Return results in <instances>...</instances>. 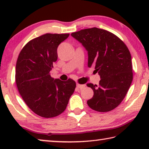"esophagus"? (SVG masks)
<instances>
[{
  "instance_id": "1",
  "label": "esophagus",
  "mask_w": 149,
  "mask_h": 149,
  "mask_svg": "<svg viewBox=\"0 0 149 149\" xmlns=\"http://www.w3.org/2000/svg\"><path fill=\"white\" fill-rule=\"evenodd\" d=\"M85 87V85H81V84H77V87L79 88V89H84Z\"/></svg>"
}]
</instances>
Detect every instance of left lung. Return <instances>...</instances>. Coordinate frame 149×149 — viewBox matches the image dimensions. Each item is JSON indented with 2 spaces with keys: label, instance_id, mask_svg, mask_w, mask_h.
I'll list each match as a JSON object with an SVG mask.
<instances>
[{
  "label": "left lung",
  "instance_id": "8db88e82",
  "mask_svg": "<svg viewBox=\"0 0 149 149\" xmlns=\"http://www.w3.org/2000/svg\"><path fill=\"white\" fill-rule=\"evenodd\" d=\"M88 53V67L94 65L100 77L99 85L87 84L94 92L87 100L91 109L111 111L124 99L133 80L132 56L129 49L116 35L93 27L72 33Z\"/></svg>",
  "mask_w": 149,
  "mask_h": 149
}]
</instances>
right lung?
<instances>
[{
	"label": "right lung",
	"instance_id": "1",
	"mask_svg": "<svg viewBox=\"0 0 149 149\" xmlns=\"http://www.w3.org/2000/svg\"><path fill=\"white\" fill-rule=\"evenodd\" d=\"M69 33H46L25 45L17 58L16 83L20 95L30 109L39 116L53 118L64 112L76 84L50 76L57 60V48Z\"/></svg>",
	"mask_w": 149,
	"mask_h": 149
}]
</instances>
